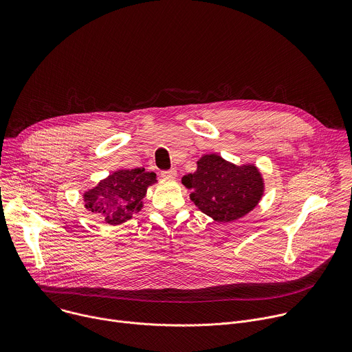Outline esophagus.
Here are the masks:
<instances>
[{
	"label": "esophagus",
	"instance_id": "obj_1",
	"mask_svg": "<svg viewBox=\"0 0 352 352\" xmlns=\"http://www.w3.org/2000/svg\"><path fill=\"white\" fill-rule=\"evenodd\" d=\"M162 177L164 179H175L177 177V170L171 168V170H167V171H162Z\"/></svg>",
	"mask_w": 352,
	"mask_h": 352
}]
</instances>
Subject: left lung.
Here are the masks:
<instances>
[{
  "label": "left lung",
  "instance_id": "8db88e82",
  "mask_svg": "<svg viewBox=\"0 0 352 352\" xmlns=\"http://www.w3.org/2000/svg\"><path fill=\"white\" fill-rule=\"evenodd\" d=\"M196 164L182 184L192 189L189 197L197 209L214 221L238 220L261 202L265 181L255 164L236 166L216 153L204 155Z\"/></svg>",
  "mask_w": 352,
  "mask_h": 352
}]
</instances>
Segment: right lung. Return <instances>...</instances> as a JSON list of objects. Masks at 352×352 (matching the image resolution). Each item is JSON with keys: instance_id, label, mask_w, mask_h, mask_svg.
<instances>
[{"instance_id": "obj_1", "label": "right lung", "mask_w": 352, "mask_h": 352, "mask_svg": "<svg viewBox=\"0 0 352 352\" xmlns=\"http://www.w3.org/2000/svg\"><path fill=\"white\" fill-rule=\"evenodd\" d=\"M156 182V174L144 168L114 171L83 193L85 208L110 226L125 223L142 210L147 188Z\"/></svg>"}]
</instances>
